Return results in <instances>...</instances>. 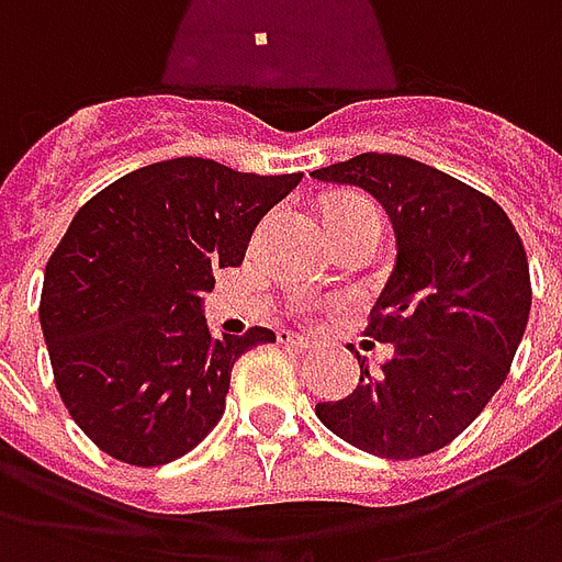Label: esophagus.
<instances>
[{
	"mask_svg": "<svg viewBox=\"0 0 562 562\" xmlns=\"http://www.w3.org/2000/svg\"><path fill=\"white\" fill-rule=\"evenodd\" d=\"M278 344H281V347H290V350H299V353H305V350L314 347V341L302 338V335H293V331H278Z\"/></svg>",
	"mask_w": 562,
	"mask_h": 562,
	"instance_id": "obj_1",
	"label": "esophagus"
}]
</instances>
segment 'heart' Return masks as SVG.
I'll list each match as a JSON object with an SVG mask.
<instances>
[{
  "label": "heart",
  "instance_id": "obj_1",
  "mask_svg": "<svg viewBox=\"0 0 562 562\" xmlns=\"http://www.w3.org/2000/svg\"><path fill=\"white\" fill-rule=\"evenodd\" d=\"M326 215H376V212L359 196H335L326 206Z\"/></svg>",
  "mask_w": 562,
  "mask_h": 562
}]
</instances>
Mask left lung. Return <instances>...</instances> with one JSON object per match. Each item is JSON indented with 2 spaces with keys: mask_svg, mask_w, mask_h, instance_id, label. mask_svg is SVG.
<instances>
[{
  "mask_svg": "<svg viewBox=\"0 0 562 562\" xmlns=\"http://www.w3.org/2000/svg\"><path fill=\"white\" fill-rule=\"evenodd\" d=\"M311 176L368 191L398 245L366 329L392 356L371 371L356 353L359 386L317 404V419L380 458L437 452L485 411L524 338L533 290L521 236L491 196L404 155L366 151Z\"/></svg>",
  "mask_w": 562,
  "mask_h": 562,
  "instance_id": "1",
  "label": "left lung"
}]
</instances>
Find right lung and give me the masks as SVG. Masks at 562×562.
I'll return each instance as SVG.
<instances>
[{
  "label": "right lung",
  "instance_id": "right-lung-1",
  "mask_svg": "<svg viewBox=\"0 0 562 562\" xmlns=\"http://www.w3.org/2000/svg\"><path fill=\"white\" fill-rule=\"evenodd\" d=\"M299 182L173 158L74 215L44 269L38 317L59 398L101 452L161 467L218 425L236 359L276 331L215 338L200 293L245 260L254 227Z\"/></svg>",
  "mask_w": 562,
  "mask_h": 562
}]
</instances>
